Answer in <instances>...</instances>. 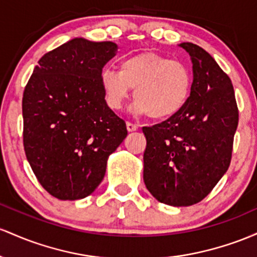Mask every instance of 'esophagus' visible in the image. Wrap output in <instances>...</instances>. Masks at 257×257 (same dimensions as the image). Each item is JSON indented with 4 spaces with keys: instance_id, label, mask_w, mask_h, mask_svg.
Listing matches in <instances>:
<instances>
[{
    "instance_id": "esophagus-1",
    "label": "esophagus",
    "mask_w": 257,
    "mask_h": 257,
    "mask_svg": "<svg viewBox=\"0 0 257 257\" xmlns=\"http://www.w3.org/2000/svg\"><path fill=\"white\" fill-rule=\"evenodd\" d=\"M126 128H127L128 132H134L138 128V125H136V123H132V122H126Z\"/></svg>"
}]
</instances>
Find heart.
<instances>
[{
    "label": "heart",
    "mask_w": 257,
    "mask_h": 257,
    "mask_svg": "<svg viewBox=\"0 0 257 257\" xmlns=\"http://www.w3.org/2000/svg\"><path fill=\"white\" fill-rule=\"evenodd\" d=\"M99 81L106 105L111 110H120L131 88H135V113L166 120L187 104L193 79L183 63L146 52L121 59L119 70L104 68Z\"/></svg>",
    "instance_id": "b5f03b06"
}]
</instances>
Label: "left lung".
Instances as JSON below:
<instances>
[{
  "label": "left lung",
  "mask_w": 257,
  "mask_h": 257,
  "mask_svg": "<svg viewBox=\"0 0 257 257\" xmlns=\"http://www.w3.org/2000/svg\"><path fill=\"white\" fill-rule=\"evenodd\" d=\"M180 47L193 64L191 96L177 115L143 127V180L160 203L189 206L228 170L239 113L230 79L215 59L194 43Z\"/></svg>",
  "instance_id": "8db88e82"
}]
</instances>
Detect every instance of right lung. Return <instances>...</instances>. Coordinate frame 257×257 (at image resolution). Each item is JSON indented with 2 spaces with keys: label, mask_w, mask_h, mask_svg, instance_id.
<instances>
[{
  "label": "right lung",
  "mask_w": 257,
  "mask_h": 257,
  "mask_svg": "<svg viewBox=\"0 0 257 257\" xmlns=\"http://www.w3.org/2000/svg\"><path fill=\"white\" fill-rule=\"evenodd\" d=\"M116 43L70 40L39 60L23 94L24 151L34 174L60 200L86 198L127 136L106 105L99 76Z\"/></svg>",
  "instance_id": "obj_1"
}]
</instances>
